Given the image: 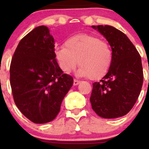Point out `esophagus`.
<instances>
[{
    "label": "esophagus",
    "instance_id": "34e87169",
    "mask_svg": "<svg viewBox=\"0 0 149 149\" xmlns=\"http://www.w3.org/2000/svg\"><path fill=\"white\" fill-rule=\"evenodd\" d=\"M79 84H80V81H79L76 80V79H74V80H73V85L74 86L79 85Z\"/></svg>",
    "mask_w": 149,
    "mask_h": 149
}]
</instances>
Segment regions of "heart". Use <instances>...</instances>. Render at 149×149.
Wrapping results in <instances>:
<instances>
[{
    "label": "heart",
    "instance_id": "1",
    "mask_svg": "<svg viewBox=\"0 0 149 149\" xmlns=\"http://www.w3.org/2000/svg\"><path fill=\"white\" fill-rule=\"evenodd\" d=\"M60 67L65 73L74 70L78 63L80 76H89L96 80L104 77L109 71L113 59L112 48L107 42L88 34H79L67 39L65 47L55 51Z\"/></svg>",
    "mask_w": 149,
    "mask_h": 149
}]
</instances>
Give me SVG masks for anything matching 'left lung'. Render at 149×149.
I'll list each match as a JSON object with an SVG mask.
<instances>
[{"instance_id":"obj_1","label":"left lung","mask_w":149,"mask_h":149,"mask_svg":"<svg viewBox=\"0 0 149 149\" xmlns=\"http://www.w3.org/2000/svg\"><path fill=\"white\" fill-rule=\"evenodd\" d=\"M105 37L113 53L112 65L100 82L93 84L90 102L103 118L128 113L137 101L143 81L141 58L123 32L109 25L91 26Z\"/></svg>"}]
</instances>
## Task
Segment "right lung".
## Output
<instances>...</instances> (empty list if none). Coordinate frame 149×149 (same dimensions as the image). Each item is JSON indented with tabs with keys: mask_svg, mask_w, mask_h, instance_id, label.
Returning <instances> with one entry per match:
<instances>
[{
	"mask_svg": "<svg viewBox=\"0 0 149 149\" xmlns=\"http://www.w3.org/2000/svg\"><path fill=\"white\" fill-rule=\"evenodd\" d=\"M15 104L34 123L53 120L73 84L55 55V40L45 26L34 28L18 45L10 66Z\"/></svg>",
	"mask_w": 149,
	"mask_h": 149,
	"instance_id": "obj_1",
	"label": "right lung"
}]
</instances>
